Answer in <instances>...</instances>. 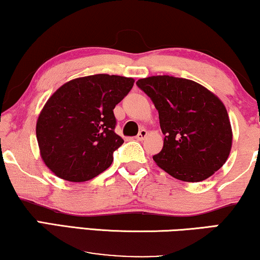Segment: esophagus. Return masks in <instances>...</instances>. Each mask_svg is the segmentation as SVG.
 I'll return each instance as SVG.
<instances>
[{
	"mask_svg": "<svg viewBox=\"0 0 260 260\" xmlns=\"http://www.w3.org/2000/svg\"><path fill=\"white\" fill-rule=\"evenodd\" d=\"M146 137H147V131L141 129L140 132H139V134L137 135V138H135V139H137L138 141H142Z\"/></svg>",
	"mask_w": 260,
	"mask_h": 260,
	"instance_id": "34e87169",
	"label": "esophagus"
}]
</instances>
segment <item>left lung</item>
Wrapping results in <instances>:
<instances>
[{"label": "left lung", "instance_id": "8db88e82", "mask_svg": "<svg viewBox=\"0 0 260 260\" xmlns=\"http://www.w3.org/2000/svg\"><path fill=\"white\" fill-rule=\"evenodd\" d=\"M159 112L164 147L156 165L179 180L198 182L213 175L228 160L232 128L217 95L192 80L156 75L137 81Z\"/></svg>", "mask_w": 260, "mask_h": 260}]
</instances>
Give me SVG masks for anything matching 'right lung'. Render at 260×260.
I'll list each match as a JSON object with an SVG mask.
<instances>
[{
	"mask_svg": "<svg viewBox=\"0 0 260 260\" xmlns=\"http://www.w3.org/2000/svg\"><path fill=\"white\" fill-rule=\"evenodd\" d=\"M134 79L95 74L62 85L48 99L36 122L40 154L56 177L90 180L107 170L123 144L114 132L115 106L129 93Z\"/></svg>",
	"mask_w": 260,
	"mask_h": 260,
	"instance_id": "1",
	"label": "right lung"
}]
</instances>
